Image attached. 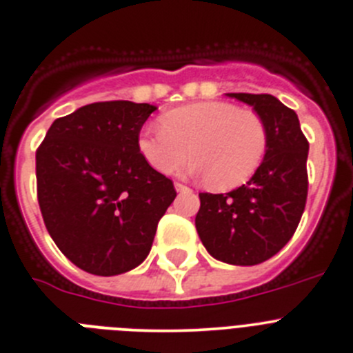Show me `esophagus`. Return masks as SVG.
Listing matches in <instances>:
<instances>
[{"instance_id": "34e87169", "label": "esophagus", "mask_w": 353, "mask_h": 353, "mask_svg": "<svg viewBox=\"0 0 353 353\" xmlns=\"http://www.w3.org/2000/svg\"><path fill=\"white\" fill-rule=\"evenodd\" d=\"M174 188H176L177 193H184V191H190V188L183 183H174Z\"/></svg>"}]
</instances>
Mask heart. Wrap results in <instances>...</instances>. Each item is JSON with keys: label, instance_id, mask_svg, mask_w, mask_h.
<instances>
[{"label": "heart", "instance_id": "b5f03b06", "mask_svg": "<svg viewBox=\"0 0 353 353\" xmlns=\"http://www.w3.org/2000/svg\"><path fill=\"white\" fill-rule=\"evenodd\" d=\"M268 128L255 112L229 101H198L162 115V125H148L138 136L146 162L172 174L190 159L191 172L219 191L245 184L268 152Z\"/></svg>", "mask_w": 353, "mask_h": 353}]
</instances>
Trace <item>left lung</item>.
<instances>
[{"mask_svg": "<svg viewBox=\"0 0 353 353\" xmlns=\"http://www.w3.org/2000/svg\"><path fill=\"white\" fill-rule=\"evenodd\" d=\"M253 107L268 128V152L252 179L225 194L200 193L194 224L214 259L256 265L295 234L307 201L309 141L299 117L272 94L228 93Z\"/></svg>", "mask_w": 353, "mask_h": 353, "instance_id": "left-lung-1", "label": "left lung"}]
</instances>
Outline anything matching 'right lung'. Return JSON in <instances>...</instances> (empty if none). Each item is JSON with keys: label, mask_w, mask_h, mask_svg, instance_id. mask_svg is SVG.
<instances>
[{"label": "right lung", "mask_w": 353, "mask_h": 353, "mask_svg": "<svg viewBox=\"0 0 353 353\" xmlns=\"http://www.w3.org/2000/svg\"><path fill=\"white\" fill-rule=\"evenodd\" d=\"M148 103L100 101L57 119L36 152L37 201L48 232L79 269L117 276L148 256L176 198L138 148Z\"/></svg>", "instance_id": "obj_1"}]
</instances>
